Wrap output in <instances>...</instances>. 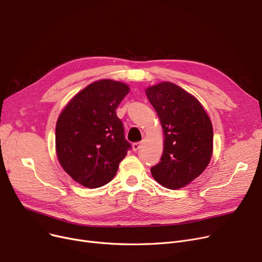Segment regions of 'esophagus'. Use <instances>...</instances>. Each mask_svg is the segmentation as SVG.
Wrapping results in <instances>:
<instances>
[{
  "label": "esophagus",
  "mask_w": 262,
  "mask_h": 262,
  "mask_svg": "<svg viewBox=\"0 0 262 262\" xmlns=\"http://www.w3.org/2000/svg\"><path fill=\"white\" fill-rule=\"evenodd\" d=\"M141 146H142V143H141V142H138V143H134V144L132 145V149H133V151H137L138 149L141 148Z\"/></svg>",
  "instance_id": "esophagus-1"
}]
</instances>
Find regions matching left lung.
Wrapping results in <instances>:
<instances>
[{
    "mask_svg": "<svg viewBox=\"0 0 262 262\" xmlns=\"http://www.w3.org/2000/svg\"><path fill=\"white\" fill-rule=\"evenodd\" d=\"M146 95L159 115L165 137L161 162L151 168V174L166 188L185 187L210 162V118L194 96L172 82L149 86Z\"/></svg>",
    "mask_w": 262,
    "mask_h": 262,
    "instance_id": "obj_1",
    "label": "left lung"
}]
</instances>
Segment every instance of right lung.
<instances>
[{
  "label": "right lung",
  "mask_w": 262,
  "mask_h": 262,
  "mask_svg": "<svg viewBox=\"0 0 262 262\" xmlns=\"http://www.w3.org/2000/svg\"><path fill=\"white\" fill-rule=\"evenodd\" d=\"M129 91L124 82L95 81L77 93L58 117V161L84 187L97 188L112 181L131 148L115 112Z\"/></svg>",
  "instance_id": "right-lung-1"
}]
</instances>
